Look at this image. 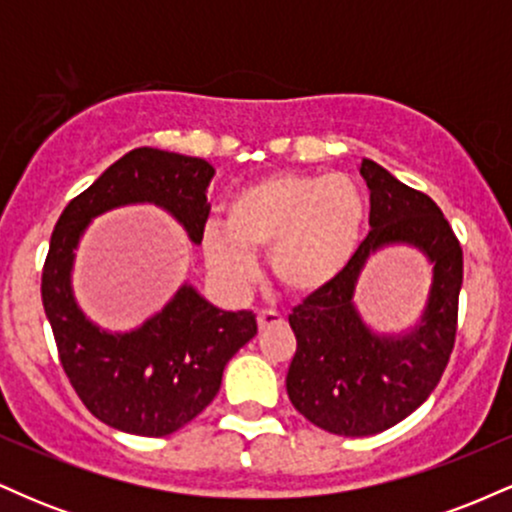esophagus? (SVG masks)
<instances>
[{"label": "esophagus", "mask_w": 512, "mask_h": 512, "mask_svg": "<svg viewBox=\"0 0 512 512\" xmlns=\"http://www.w3.org/2000/svg\"><path fill=\"white\" fill-rule=\"evenodd\" d=\"M281 325H284V317L276 313V310H260V313H257V327H260V332Z\"/></svg>", "instance_id": "1"}]
</instances>
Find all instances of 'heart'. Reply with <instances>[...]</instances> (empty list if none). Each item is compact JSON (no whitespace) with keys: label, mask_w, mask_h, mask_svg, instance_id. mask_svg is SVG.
Listing matches in <instances>:
<instances>
[{"label":"heart","mask_w":512,"mask_h":512,"mask_svg":"<svg viewBox=\"0 0 512 512\" xmlns=\"http://www.w3.org/2000/svg\"><path fill=\"white\" fill-rule=\"evenodd\" d=\"M366 226L361 190L342 173H279L243 187L226 204V228L209 223L202 252L216 279L243 289L255 257L269 252L276 284L293 298H313L342 279Z\"/></svg>","instance_id":"b5f03b06"}]
</instances>
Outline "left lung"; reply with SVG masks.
Here are the masks:
<instances>
[{"label":"left lung","mask_w":512,"mask_h":512,"mask_svg":"<svg viewBox=\"0 0 512 512\" xmlns=\"http://www.w3.org/2000/svg\"><path fill=\"white\" fill-rule=\"evenodd\" d=\"M370 228L337 284L305 298L289 315L296 354L286 375L291 404L334 436H373L407 419L436 390L457 334L462 248L438 204L363 161ZM409 242L434 262V286L422 325L404 338H378L353 308L362 264L383 244Z\"/></svg>","instance_id":"8db88e82"}]
</instances>
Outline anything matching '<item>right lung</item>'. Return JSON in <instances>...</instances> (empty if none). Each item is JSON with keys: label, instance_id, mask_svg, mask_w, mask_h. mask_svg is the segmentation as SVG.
<instances>
[{"label": "right lung", "instance_id": "1", "mask_svg": "<svg viewBox=\"0 0 512 512\" xmlns=\"http://www.w3.org/2000/svg\"><path fill=\"white\" fill-rule=\"evenodd\" d=\"M211 175L204 158L142 146L76 195L52 231L40 293L57 354L84 407L117 431L161 438L195 419L219 392L226 363L257 334V322L250 310L214 308L185 284L139 330H98L69 286L74 248L93 216L134 202L168 209L192 243H202Z\"/></svg>", "mask_w": 512, "mask_h": 512}]
</instances>
